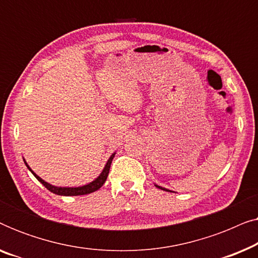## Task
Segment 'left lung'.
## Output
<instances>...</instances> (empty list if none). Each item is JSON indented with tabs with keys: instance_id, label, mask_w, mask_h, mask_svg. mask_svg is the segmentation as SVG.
I'll list each match as a JSON object with an SVG mask.
<instances>
[{
	"instance_id": "obj_1",
	"label": "left lung",
	"mask_w": 258,
	"mask_h": 258,
	"mask_svg": "<svg viewBox=\"0 0 258 258\" xmlns=\"http://www.w3.org/2000/svg\"><path fill=\"white\" fill-rule=\"evenodd\" d=\"M155 186H156V188H158V189H162V190H164V191H170V192H171V190H169V189H165V188H163V186H161V185H157V184H155Z\"/></svg>"
}]
</instances>
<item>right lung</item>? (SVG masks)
<instances>
[{
	"instance_id": "1",
	"label": "right lung",
	"mask_w": 258,
	"mask_h": 258,
	"mask_svg": "<svg viewBox=\"0 0 258 258\" xmlns=\"http://www.w3.org/2000/svg\"><path fill=\"white\" fill-rule=\"evenodd\" d=\"M115 154L114 153L111 155L110 157H109V160L107 161V163H105L103 170L100 175H98V177H96L94 179L93 182L88 183V184H84V185H81V186H56V185H52L50 183L45 182L44 179H42L40 176L35 174V172L31 170V168L28 165V163L26 162V160L23 158L24 163H26L27 168L29 169L31 171V174H33L35 177H36L38 181H40L42 184H43L45 188H47L49 191L56 194V195H61V196H79V195H87V194H91L94 191H96L101 188L102 185L104 184V182L107 181V177H108V174H109V170H110V164L112 162V158L115 157Z\"/></svg>"
}]
</instances>
